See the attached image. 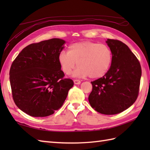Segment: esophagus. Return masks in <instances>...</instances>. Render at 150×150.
<instances>
[{
	"label": "esophagus",
	"mask_w": 150,
	"mask_h": 150,
	"mask_svg": "<svg viewBox=\"0 0 150 150\" xmlns=\"http://www.w3.org/2000/svg\"><path fill=\"white\" fill-rule=\"evenodd\" d=\"M73 82H74V83L75 84H81V81L80 80H78V79H75L74 81H73Z\"/></svg>",
	"instance_id": "34e87169"
}]
</instances>
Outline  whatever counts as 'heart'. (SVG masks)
Masks as SVG:
<instances>
[{
    "mask_svg": "<svg viewBox=\"0 0 150 150\" xmlns=\"http://www.w3.org/2000/svg\"><path fill=\"white\" fill-rule=\"evenodd\" d=\"M112 59V52L107 45L91 41L73 43L68 47L67 52H61L58 57L66 75L71 74L77 62L79 67L74 75L92 79L103 77L109 70Z\"/></svg>",
    "mask_w": 150,
    "mask_h": 150,
    "instance_id": "obj_1",
    "label": "heart"
}]
</instances>
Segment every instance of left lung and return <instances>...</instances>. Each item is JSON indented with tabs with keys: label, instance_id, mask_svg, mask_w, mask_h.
I'll return each instance as SVG.
<instances>
[{
	"label": "left lung",
	"instance_id": "8db88e82",
	"mask_svg": "<svg viewBox=\"0 0 150 150\" xmlns=\"http://www.w3.org/2000/svg\"><path fill=\"white\" fill-rule=\"evenodd\" d=\"M106 43L112 52V62L103 77L91 82L93 88L88 100L97 112L115 115L128 109L137 100L142 70L126 44L115 39H108Z\"/></svg>",
	"mask_w": 150,
	"mask_h": 150
}]
</instances>
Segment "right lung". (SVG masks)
Listing matches in <instances>:
<instances>
[{
  "label": "right lung",
  "instance_id": "add662e5",
  "mask_svg": "<svg viewBox=\"0 0 150 150\" xmlns=\"http://www.w3.org/2000/svg\"><path fill=\"white\" fill-rule=\"evenodd\" d=\"M65 41L52 39L25 47L9 70L17 106L32 117H47L60 109L73 81L64 78L58 57Z\"/></svg>",
  "mask_w": 150,
  "mask_h": 150
}]
</instances>
